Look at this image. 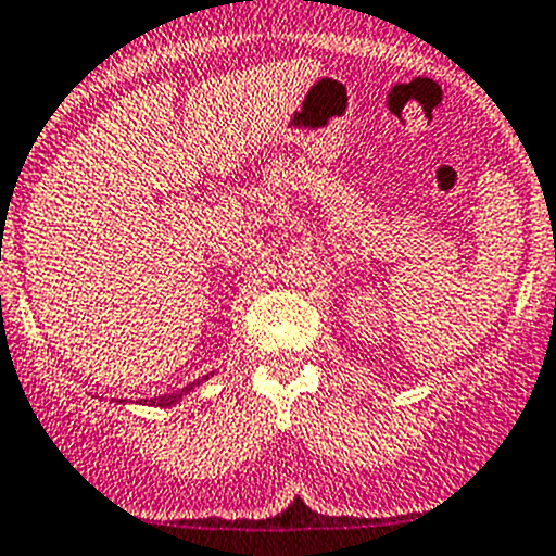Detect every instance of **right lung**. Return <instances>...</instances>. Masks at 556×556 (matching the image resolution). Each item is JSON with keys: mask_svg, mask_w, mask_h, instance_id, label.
Segmentation results:
<instances>
[{"mask_svg": "<svg viewBox=\"0 0 556 556\" xmlns=\"http://www.w3.org/2000/svg\"><path fill=\"white\" fill-rule=\"evenodd\" d=\"M190 388H193V384H188V388H185V390H182V393H179V395H168V399H161V401H152V404H163V406L174 404V401H177V399H182V395H185V393H188V390H190Z\"/></svg>", "mask_w": 556, "mask_h": 556, "instance_id": "right-lung-1", "label": "right lung"}]
</instances>
